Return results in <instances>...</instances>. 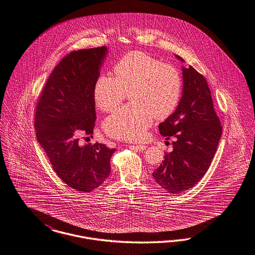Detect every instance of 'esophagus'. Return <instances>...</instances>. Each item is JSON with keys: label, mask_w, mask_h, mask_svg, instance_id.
Segmentation results:
<instances>
[{"label": "esophagus", "mask_w": 255, "mask_h": 255, "mask_svg": "<svg viewBox=\"0 0 255 255\" xmlns=\"http://www.w3.org/2000/svg\"><path fill=\"white\" fill-rule=\"evenodd\" d=\"M134 147H135L137 150H139V151H143V150H144V149L146 148V145H145V144H136V145H134Z\"/></svg>", "instance_id": "34e87169"}]
</instances>
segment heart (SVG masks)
I'll use <instances>...</instances> for the list:
<instances>
[{
  "label": "heart",
  "instance_id": "obj_1",
  "mask_svg": "<svg viewBox=\"0 0 255 255\" xmlns=\"http://www.w3.org/2000/svg\"><path fill=\"white\" fill-rule=\"evenodd\" d=\"M115 78L100 76L94 99L101 111H112L129 92L132 103L115 111L105 122L109 136L119 140L144 137L153 118L165 119L177 108L182 94V78L173 67L143 52L123 57L114 67Z\"/></svg>",
  "mask_w": 255,
  "mask_h": 255
}]
</instances>
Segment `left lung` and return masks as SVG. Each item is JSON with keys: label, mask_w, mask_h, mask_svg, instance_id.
Returning a JSON list of instances; mask_svg holds the SVG:
<instances>
[{"label": "left lung", "mask_w": 255, "mask_h": 255, "mask_svg": "<svg viewBox=\"0 0 255 255\" xmlns=\"http://www.w3.org/2000/svg\"><path fill=\"white\" fill-rule=\"evenodd\" d=\"M176 56L182 63L184 59ZM183 92L175 111L159 125L160 134L176 140L173 149L152 173L157 184L170 193L194 187L211 166L222 136L205 77L193 67H182Z\"/></svg>", "instance_id": "8db88e82"}]
</instances>
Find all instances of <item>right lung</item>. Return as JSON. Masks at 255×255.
Returning a JSON list of instances; mask_svg holds the SVG:
<instances>
[{"label": "right lung", "mask_w": 255, "mask_h": 255, "mask_svg": "<svg viewBox=\"0 0 255 255\" xmlns=\"http://www.w3.org/2000/svg\"><path fill=\"white\" fill-rule=\"evenodd\" d=\"M106 46L72 51L47 79L35 114L36 137L53 170L68 187L90 192L111 173L115 148L79 144L93 134L96 112L94 87L107 57Z\"/></svg>", "instance_id": "add662e5"}]
</instances>
